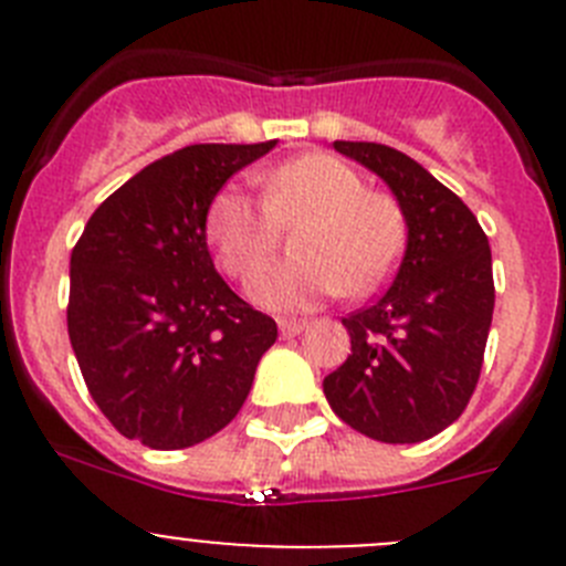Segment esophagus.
<instances>
[{
	"mask_svg": "<svg viewBox=\"0 0 566 566\" xmlns=\"http://www.w3.org/2000/svg\"><path fill=\"white\" fill-rule=\"evenodd\" d=\"M277 326H280V334H283V337H294V334L306 332V328H308V323H306V319L283 317V319H277Z\"/></svg>",
	"mask_w": 566,
	"mask_h": 566,
	"instance_id": "esophagus-1",
	"label": "esophagus"
}]
</instances>
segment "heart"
Wrapping results in <instances>:
<instances>
[{
	"label": "heart",
	"mask_w": 566,
	"mask_h": 566,
	"mask_svg": "<svg viewBox=\"0 0 566 566\" xmlns=\"http://www.w3.org/2000/svg\"><path fill=\"white\" fill-rule=\"evenodd\" d=\"M307 218L300 259L254 274L252 297L269 308H303L319 297H368L397 272L408 223L399 201L368 189L328 153H306L260 175V201L223 187L207 212V238L229 277H249L279 245V227Z\"/></svg>",
	"instance_id": "obj_1"
}]
</instances>
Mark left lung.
Returning a JSON list of instances; mask_svg holds the SVG:
<instances>
[{"label":"left lung","mask_w":566,"mask_h":566,"mask_svg":"<svg viewBox=\"0 0 566 566\" xmlns=\"http://www.w3.org/2000/svg\"><path fill=\"white\" fill-rule=\"evenodd\" d=\"M397 195L408 223L402 263L371 306L343 317L352 354L323 379L354 431L413 444L457 422L476 391L496 286L476 214L413 158L385 144L334 142Z\"/></svg>","instance_id":"8db88e82"}]
</instances>
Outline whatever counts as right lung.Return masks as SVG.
I'll return each instance as SVG.
<instances>
[{"label":"right lung","instance_id":"1","mask_svg":"<svg viewBox=\"0 0 566 566\" xmlns=\"http://www.w3.org/2000/svg\"><path fill=\"white\" fill-rule=\"evenodd\" d=\"M266 144H192L164 155L90 214L70 254L67 334L115 431L181 451L247 402L277 323L240 300L207 249L209 203Z\"/></svg>","mask_w":566,"mask_h":566}]
</instances>
